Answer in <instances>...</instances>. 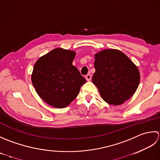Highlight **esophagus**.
<instances>
[{
	"label": "esophagus",
	"mask_w": 160,
	"mask_h": 160,
	"mask_svg": "<svg viewBox=\"0 0 160 160\" xmlns=\"http://www.w3.org/2000/svg\"><path fill=\"white\" fill-rule=\"evenodd\" d=\"M91 78H92V75H91V74H87V75L86 76V79L88 81H90V80H91Z\"/></svg>",
	"instance_id": "esophagus-1"
}]
</instances>
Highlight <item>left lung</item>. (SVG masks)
I'll list each match as a JSON object with an SVG mask.
<instances>
[{"mask_svg":"<svg viewBox=\"0 0 160 160\" xmlns=\"http://www.w3.org/2000/svg\"><path fill=\"white\" fill-rule=\"evenodd\" d=\"M95 72L92 83L102 98L109 104L121 105L131 97L139 84L140 74L135 64L115 49H106L94 54Z\"/></svg>","mask_w":160,"mask_h":160,"instance_id":"8db88e82","label":"left lung"}]
</instances>
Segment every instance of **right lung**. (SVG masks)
Segmentation results:
<instances>
[{
    "mask_svg": "<svg viewBox=\"0 0 160 160\" xmlns=\"http://www.w3.org/2000/svg\"><path fill=\"white\" fill-rule=\"evenodd\" d=\"M76 52L55 48L36 62L32 82L38 96L49 105L63 108L79 93L86 80L72 65Z\"/></svg>",
    "mask_w": 160,
    "mask_h": 160,
    "instance_id": "obj_1",
    "label": "right lung"
}]
</instances>
